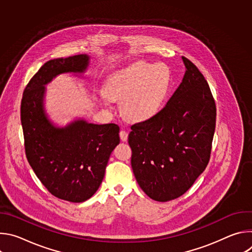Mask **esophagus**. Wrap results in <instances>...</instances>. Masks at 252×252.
<instances>
[{
	"label": "esophagus",
	"instance_id": "esophagus-1",
	"mask_svg": "<svg viewBox=\"0 0 252 252\" xmlns=\"http://www.w3.org/2000/svg\"><path fill=\"white\" fill-rule=\"evenodd\" d=\"M120 137H121V140L122 141H126L127 140V137H128V133L126 130L125 129H122L120 131Z\"/></svg>",
	"mask_w": 252,
	"mask_h": 252
}]
</instances>
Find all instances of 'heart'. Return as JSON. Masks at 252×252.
I'll list each match as a JSON object with an SVG mask.
<instances>
[{
  "label": "heart",
  "mask_w": 252,
  "mask_h": 252,
  "mask_svg": "<svg viewBox=\"0 0 252 252\" xmlns=\"http://www.w3.org/2000/svg\"><path fill=\"white\" fill-rule=\"evenodd\" d=\"M169 76L160 63L137 62L107 78L104 97L100 103L123 101L125 116L133 122H145L154 118L160 110L168 90Z\"/></svg>",
  "instance_id": "1"
}]
</instances>
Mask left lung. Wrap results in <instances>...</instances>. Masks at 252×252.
I'll use <instances>...</instances> for the list:
<instances>
[{
	"label": "left lung",
	"instance_id": "1",
	"mask_svg": "<svg viewBox=\"0 0 252 252\" xmlns=\"http://www.w3.org/2000/svg\"><path fill=\"white\" fill-rule=\"evenodd\" d=\"M183 81L154 118L132 126L128 145L136 182L157 201L175 199L204 171L210 157L217 109L209 86L187 58Z\"/></svg>",
	"mask_w": 252,
	"mask_h": 252
}]
</instances>
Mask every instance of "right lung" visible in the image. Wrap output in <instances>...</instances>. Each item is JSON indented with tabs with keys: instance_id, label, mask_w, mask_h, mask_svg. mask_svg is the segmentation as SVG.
<instances>
[{
	"instance_id": "obj_1",
	"label": "right lung",
	"mask_w": 252,
	"mask_h": 252,
	"mask_svg": "<svg viewBox=\"0 0 252 252\" xmlns=\"http://www.w3.org/2000/svg\"><path fill=\"white\" fill-rule=\"evenodd\" d=\"M91 57L83 54L47 62L29 82L21 103L26 156L35 175L56 197L84 202L98 189L112 152L120 143L116 124L75 118L65 126L51 120L47 86L58 76L85 78Z\"/></svg>"
}]
</instances>
